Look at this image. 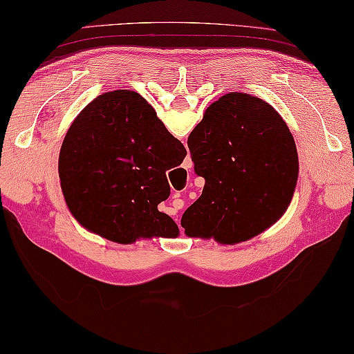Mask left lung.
<instances>
[{"mask_svg":"<svg viewBox=\"0 0 354 354\" xmlns=\"http://www.w3.org/2000/svg\"><path fill=\"white\" fill-rule=\"evenodd\" d=\"M203 194L182 215L189 238L234 244L262 233L288 209L299 155L288 124L270 104L230 92L207 106L188 136Z\"/></svg>","mask_w":354,"mask_h":354,"instance_id":"8db88e82","label":"left lung"}]
</instances>
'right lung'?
<instances>
[{"mask_svg": "<svg viewBox=\"0 0 354 354\" xmlns=\"http://www.w3.org/2000/svg\"><path fill=\"white\" fill-rule=\"evenodd\" d=\"M185 147L134 91H113L86 105L59 155L65 203L78 222L116 243L176 238L178 227L158 204L171 194L166 172Z\"/></svg>", "mask_w": 354, "mask_h": 354, "instance_id": "obj_1", "label": "right lung"}]
</instances>
